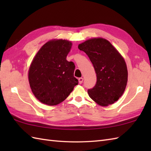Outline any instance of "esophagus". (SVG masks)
I'll return each mask as SVG.
<instances>
[{"label": "esophagus", "instance_id": "esophagus-1", "mask_svg": "<svg viewBox=\"0 0 151 151\" xmlns=\"http://www.w3.org/2000/svg\"><path fill=\"white\" fill-rule=\"evenodd\" d=\"M83 81H84V79H83V78H78L79 84H82V83L83 82Z\"/></svg>", "mask_w": 151, "mask_h": 151}]
</instances>
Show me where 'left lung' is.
Here are the masks:
<instances>
[{"instance_id":"1","label":"left lung","mask_w":151,"mask_h":151,"mask_svg":"<svg viewBox=\"0 0 151 151\" xmlns=\"http://www.w3.org/2000/svg\"><path fill=\"white\" fill-rule=\"evenodd\" d=\"M88 56L97 75V83L88 90L91 99L102 106L114 104L123 94L128 81L124 58L106 40L93 38L78 45Z\"/></svg>"}]
</instances>
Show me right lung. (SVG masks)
I'll use <instances>...</instances> for the list:
<instances>
[{"label": "right lung", "instance_id": "right-lung-1", "mask_svg": "<svg viewBox=\"0 0 151 151\" xmlns=\"http://www.w3.org/2000/svg\"><path fill=\"white\" fill-rule=\"evenodd\" d=\"M72 43L65 40L48 41L35 56L28 70L32 91L42 103L54 106L63 102L78 84L75 65L66 57Z\"/></svg>", "mask_w": 151, "mask_h": 151}]
</instances>
